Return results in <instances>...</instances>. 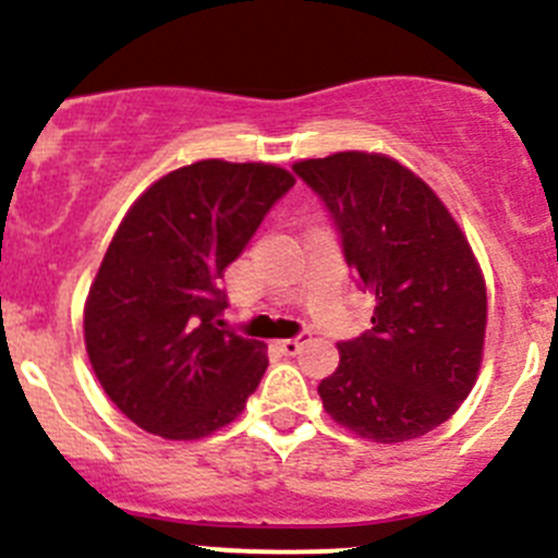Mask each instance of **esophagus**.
I'll list each match as a JSON object with an SVG mask.
<instances>
[{"instance_id": "34e87169", "label": "esophagus", "mask_w": 558, "mask_h": 558, "mask_svg": "<svg viewBox=\"0 0 558 558\" xmlns=\"http://www.w3.org/2000/svg\"><path fill=\"white\" fill-rule=\"evenodd\" d=\"M305 340H307V332H305V329H302V332H300V335H294V338L280 340L278 345H280V349L286 351V354H296V351H300V345L305 343Z\"/></svg>"}]
</instances>
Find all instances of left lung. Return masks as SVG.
Listing matches in <instances>:
<instances>
[{
	"label": "left lung",
	"instance_id": "1",
	"mask_svg": "<svg viewBox=\"0 0 558 558\" xmlns=\"http://www.w3.org/2000/svg\"><path fill=\"white\" fill-rule=\"evenodd\" d=\"M356 286L376 296L371 329L340 340L318 395L335 423L395 445L439 428L472 392L483 360L485 280L452 215L384 155L302 160Z\"/></svg>",
	"mask_w": 558,
	"mask_h": 558
}]
</instances>
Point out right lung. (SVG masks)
<instances>
[{
    "label": "right lung",
    "instance_id": "obj_1",
    "mask_svg": "<svg viewBox=\"0 0 558 558\" xmlns=\"http://www.w3.org/2000/svg\"><path fill=\"white\" fill-rule=\"evenodd\" d=\"M291 187L278 166L198 160L124 215L89 289L84 335L97 381L138 428L202 439L256 392L267 345L220 322V278Z\"/></svg>",
    "mask_w": 558,
    "mask_h": 558
}]
</instances>
